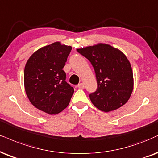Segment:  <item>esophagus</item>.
<instances>
[{"label":"esophagus","instance_id":"esophagus-1","mask_svg":"<svg viewBox=\"0 0 158 158\" xmlns=\"http://www.w3.org/2000/svg\"><path fill=\"white\" fill-rule=\"evenodd\" d=\"M77 87H78V88H79V89H84V84H83V83H79V84L77 85Z\"/></svg>","mask_w":158,"mask_h":158}]
</instances>
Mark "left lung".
Segmentation results:
<instances>
[{"mask_svg": "<svg viewBox=\"0 0 158 158\" xmlns=\"http://www.w3.org/2000/svg\"><path fill=\"white\" fill-rule=\"evenodd\" d=\"M91 62L96 74L97 89L89 97L94 106L105 112L124 106L133 89L130 61L119 50L107 44L77 49Z\"/></svg>", "mask_w": 158, "mask_h": 158, "instance_id": "8db88e82", "label": "left lung"}]
</instances>
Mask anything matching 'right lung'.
<instances>
[{
  "label": "right lung",
  "mask_w": 158,
  "mask_h": 158,
  "mask_svg": "<svg viewBox=\"0 0 158 158\" xmlns=\"http://www.w3.org/2000/svg\"><path fill=\"white\" fill-rule=\"evenodd\" d=\"M71 50V46L54 42L36 50L25 64L27 96L33 106L48 114H57L67 108L74 93L62 69Z\"/></svg>",
  "instance_id": "right-lung-1"
}]
</instances>
